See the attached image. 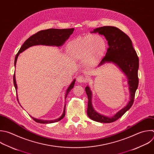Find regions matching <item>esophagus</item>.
<instances>
[{
	"label": "esophagus",
	"instance_id": "1",
	"mask_svg": "<svg viewBox=\"0 0 154 154\" xmlns=\"http://www.w3.org/2000/svg\"><path fill=\"white\" fill-rule=\"evenodd\" d=\"M77 81L79 83H84L86 82L85 78L82 75H79L77 77Z\"/></svg>",
	"mask_w": 154,
	"mask_h": 154
}]
</instances>
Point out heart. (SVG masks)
Here are the masks:
<instances>
[{
  "mask_svg": "<svg viewBox=\"0 0 154 154\" xmlns=\"http://www.w3.org/2000/svg\"><path fill=\"white\" fill-rule=\"evenodd\" d=\"M104 38L98 35H87L70 41L66 46L68 54L74 59H85L89 65L97 63L106 50Z\"/></svg>",
  "mask_w": 154,
  "mask_h": 154,
  "instance_id": "obj_1",
  "label": "heart"
}]
</instances>
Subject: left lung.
<instances>
[{
  "label": "left lung",
  "instance_id": "obj_1",
  "mask_svg": "<svg viewBox=\"0 0 154 154\" xmlns=\"http://www.w3.org/2000/svg\"><path fill=\"white\" fill-rule=\"evenodd\" d=\"M91 32H98L99 34L103 35L109 45L105 56L98 66L106 63H113L122 70L128 80L130 94L129 100L126 106L112 117L101 114L94 109L92 105V92L89 86L85 88L88 98V116L95 122L106 123H112L120 118L133 105L135 94L138 86V69L139 60L131 38L118 28L111 26H102L94 29Z\"/></svg>",
  "mask_w": 154,
  "mask_h": 154
}]
</instances>
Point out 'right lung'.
<instances>
[{
    "mask_svg": "<svg viewBox=\"0 0 154 154\" xmlns=\"http://www.w3.org/2000/svg\"><path fill=\"white\" fill-rule=\"evenodd\" d=\"M74 30V28H70V29H48L45 30H42L35 34L31 35L30 37H29L22 45L21 48H20L19 52L16 56L15 60H14V66L16 67L17 59L18 58V56L19 54L22 53L23 51L28 49V48L35 46V45H46V46H56L57 47L62 46L65 42L66 41L67 39H68L70 37V35L73 33ZM13 82H14V85L16 88V90L17 91V85L16 84V76L15 73L13 76ZM75 82V79H74V80L71 83L69 86H68V89H66L65 97L66 98V97L68 95V93L70 92V91L73 88L74 86V83ZM17 99L19 102L17 94ZM65 108L66 105L64 106L63 112L62 115L57 119L52 120H40L37 119L35 118H34L31 117V118L37 123H43V124H48V123H53L54 122H59L65 116Z\"/></svg>",
    "mask_w": 154,
    "mask_h": 154,
    "instance_id": "1",
    "label": "right lung"
}]
</instances>
